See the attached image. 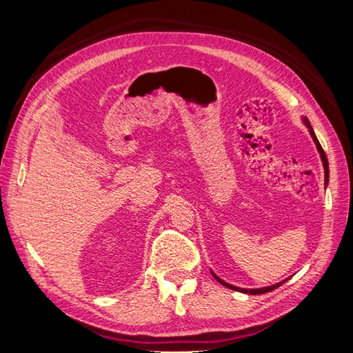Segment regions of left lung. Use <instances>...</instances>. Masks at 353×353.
I'll use <instances>...</instances> for the list:
<instances>
[{
	"label": "left lung",
	"instance_id": "8db88e82",
	"mask_svg": "<svg viewBox=\"0 0 353 353\" xmlns=\"http://www.w3.org/2000/svg\"><path fill=\"white\" fill-rule=\"evenodd\" d=\"M302 122H303V123H305V126L307 128V131H309V134H311L312 140H314V143H315V145H316V150H318L319 156H321L323 166H324V176H325V178H324V187L327 188V185H328V181H330V169H328V160H327V156H325V153H324V150H323L321 144H319L318 138H316V135H315V132H314V130H312V126H311V123H309V121H307V117L302 116ZM210 272H212V275H213V279H215L218 283H221L222 285H225V287L231 288V290L241 292V293H249V294H263V293L272 292V290H275L276 287H280L281 284H284L288 279H290V276H288V279H285V280H283V281H280V283H275V284H272V285H266V287H259V288H243V287H237V285H232V284H230V283H227V281H223V280H222V279H219V276H218L215 272H213V271H210Z\"/></svg>",
	"mask_w": 353,
	"mask_h": 353
}]
</instances>
